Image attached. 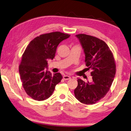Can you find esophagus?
I'll return each mask as SVG.
<instances>
[{"mask_svg":"<svg viewBox=\"0 0 131 131\" xmlns=\"http://www.w3.org/2000/svg\"><path fill=\"white\" fill-rule=\"evenodd\" d=\"M63 78L64 80H69V79H70L71 78V77L69 75H65L63 77Z\"/></svg>","mask_w":131,"mask_h":131,"instance_id":"obj_1","label":"esophagus"}]
</instances>
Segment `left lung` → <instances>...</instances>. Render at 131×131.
<instances>
[{"label":"left lung","instance_id":"obj_1","mask_svg":"<svg viewBox=\"0 0 131 131\" xmlns=\"http://www.w3.org/2000/svg\"><path fill=\"white\" fill-rule=\"evenodd\" d=\"M85 55L86 65L91 69V82L78 79L74 90L75 98L83 104H93L103 98L109 91L116 73L113 54L103 41L91 36L75 35Z\"/></svg>","mask_w":131,"mask_h":131}]
</instances>
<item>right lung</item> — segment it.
Listing matches in <instances>:
<instances>
[{
  "mask_svg": "<svg viewBox=\"0 0 131 131\" xmlns=\"http://www.w3.org/2000/svg\"><path fill=\"white\" fill-rule=\"evenodd\" d=\"M69 37L60 32L41 35L25 49L19 73L23 88L32 99L41 101L49 98L61 82L62 76L60 73L52 74L48 70V60H53L59 43Z\"/></svg>",
  "mask_w": 131,
  "mask_h": 131,
  "instance_id": "1",
  "label": "right lung"
}]
</instances>
